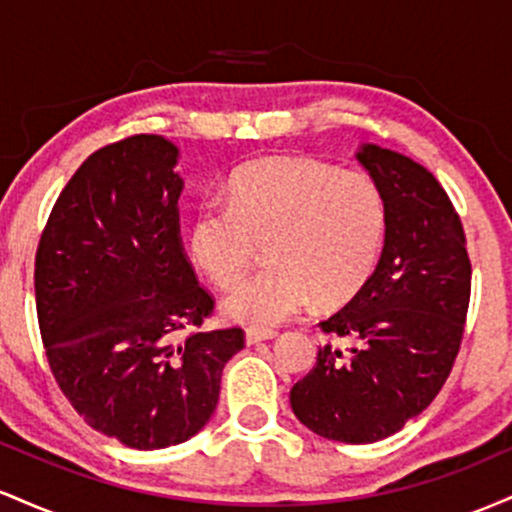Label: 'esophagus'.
I'll use <instances>...</instances> for the list:
<instances>
[{
  "label": "esophagus",
  "instance_id": "1",
  "mask_svg": "<svg viewBox=\"0 0 512 512\" xmlns=\"http://www.w3.org/2000/svg\"><path fill=\"white\" fill-rule=\"evenodd\" d=\"M276 332L274 330H248L245 332V342L248 344H260L267 342V339H274Z\"/></svg>",
  "mask_w": 512,
  "mask_h": 512
}]
</instances>
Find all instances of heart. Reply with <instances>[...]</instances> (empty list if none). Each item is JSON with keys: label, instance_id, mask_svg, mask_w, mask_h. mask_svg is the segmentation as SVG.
Instances as JSON below:
<instances>
[{"label": "heart", "instance_id": "heart-1", "mask_svg": "<svg viewBox=\"0 0 512 512\" xmlns=\"http://www.w3.org/2000/svg\"><path fill=\"white\" fill-rule=\"evenodd\" d=\"M387 238V202L361 170L303 156L245 163L226 182V207L199 204L187 221L190 260L219 289L243 279L264 248L269 267L223 301L252 330L286 322L315 298L339 308L366 289Z\"/></svg>", "mask_w": 512, "mask_h": 512}]
</instances>
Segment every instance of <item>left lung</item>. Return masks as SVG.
<instances>
[{"instance_id":"8db88e82","label":"left lung","mask_w":512,"mask_h":512,"mask_svg":"<svg viewBox=\"0 0 512 512\" xmlns=\"http://www.w3.org/2000/svg\"><path fill=\"white\" fill-rule=\"evenodd\" d=\"M358 163L387 202L378 269L354 301L320 322L332 339L291 387L303 426L339 443H375L419 416L448 380L467 320L472 264L440 182L411 158L363 144Z\"/></svg>"}]
</instances>
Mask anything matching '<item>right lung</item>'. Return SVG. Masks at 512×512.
<instances>
[{"label":"right lung","instance_id":"right-lung-1","mask_svg":"<svg viewBox=\"0 0 512 512\" xmlns=\"http://www.w3.org/2000/svg\"><path fill=\"white\" fill-rule=\"evenodd\" d=\"M178 156L158 134L98 149L64 185L35 252L57 385L88 426L137 450L202 431L223 366L245 346L240 327L192 330L214 298L182 248Z\"/></svg>","mask_w":512,"mask_h":512}]
</instances>
